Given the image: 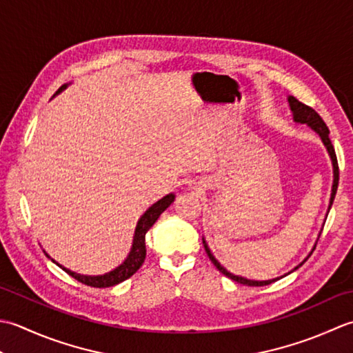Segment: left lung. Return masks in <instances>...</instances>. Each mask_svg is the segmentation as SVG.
<instances>
[{
  "mask_svg": "<svg viewBox=\"0 0 353 353\" xmlns=\"http://www.w3.org/2000/svg\"><path fill=\"white\" fill-rule=\"evenodd\" d=\"M288 103H290V110H291V112H292V120L296 121V123H301V125H306L307 128H311L312 131L320 137L321 141H323V145H325V148H326V150H327V154H329V157H330V161H332L334 183H332V190H330V199H329V207H327V213H329L330 207H332V203H334L336 189H338V175H340V174H338V163H336L335 149H334L332 143H330V139H329V129H327L325 121L321 120V117L319 116L317 112H315V111L312 110V108H309V106H306L305 103L299 102V100H297L296 97L288 96ZM327 213H326V218H327ZM319 237H320V236H319ZM317 241H319V239H317ZM203 243H204V248H205L207 256L210 257V261L213 262L214 267H216V268L222 272V274L227 276L228 279L234 280V282H237V283L248 285V286H265V285H270V283H272V282H276V280L288 276V274H290V272H294L299 267H301V265H303V263L307 261V257L311 256L312 251L315 250V245H314L312 251L307 254V257L305 259V261L301 262V263H299L297 267L294 268V270H291L290 272H286L285 276H280V277H276V279H270V280H251V279L242 277V276H234V274H232V272H230V271H227V270H225L224 267H222V265L216 261V257L213 256V253L210 251V248H208V245H207V242H205L204 237H203Z\"/></svg>",
  "mask_w": 353,
  "mask_h": 353,
  "instance_id": "obj_1",
  "label": "left lung"
}]
</instances>
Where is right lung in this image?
Returning <instances> with one entry per match:
<instances>
[{"mask_svg": "<svg viewBox=\"0 0 353 353\" xmlns=\"http://www.w3.org/2000/svg\"><path fill=\"white\" fill-rule=\"evenodd\" d=\"M70 83L62 85L59 90L56 91V94H61L63 90H67V86ZM53 96V97H54ZM175 201V195L174 193H169V195L163 196L160 201H157L155 204L150 205L148 210L141 214V218L137 222V227H135V232H134V239H132V247L129 250V254L126 256V259L123 261V263H120L117 268H114L110 272H105V274H100V276H85V274H79V272L71 271L65 267H62L61 263H57L54 259L50 257L46 251L44 253L52 259V261L57 265V267H61L63 271L68 272L71 277H74L79 282L83 283V285H88L92 288H110L114 285H119L123 282V280L129 279L132 274H135L137 270H139L143 262H145V257H146V243H145V236L148 233V230L155 224V221L160 218V214L166 210V208L174 203Z\"/></svg>", "mask_w": 353, "mask_h": 353, "instance_id": "obj_1", "label": "right lung"}]
</instances>
